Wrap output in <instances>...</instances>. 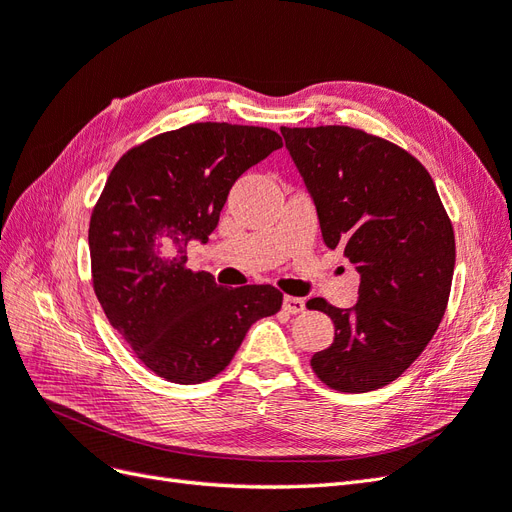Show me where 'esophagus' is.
<instances>
[{"label":"esophagus","mask_w":512,"mask_h":512,"mask_svg":"<svg viewBox=\"0 0 512 512\" xmlns=\"http://www.w3.org/2000/svg\"><path fill=\"white\" fill-rule=\"evenodd\" d=\"M284 309L288 314H301L305 309V301L299 297H284Z\"/></svg>","instance_id":"esophagus-1"}]
</instances>
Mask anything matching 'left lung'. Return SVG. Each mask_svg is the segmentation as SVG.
Wrapping results in <instances>:
<instances>
[{"label": "left lung", "mask_w": 512, "mask_h": 512, "mask_svg": "<svg viewBox=\"0 0 512 512\" xmlns=\"http://www.w3.org/2000/svg\"><path fill=\"white\" fill-rule=\"evenodd\" d=\"M327 247L359 271V301L312 299L335 324L312 356L316 376L342 393L393 382L416 361L446 312L455 271L453 224L425 166L401 147L348 126L282 128Z\"/></svg>", "instance_id": "1"}]
</instances>
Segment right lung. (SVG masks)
Here are the masks:
<instances>
[{
  "instance_id": "obj_1",
  "label": "right lung",
  "mask_w": 512,
  "mask_h": 512,
  "mask_svg": "<svg viewBox=\"0 0 512 512\" xmlns=\"http://www.w3.org/2000/svg\"><path fill=\"white\" fill-rule=\"evenodd\" d=\"M280 147L269 128L190 123L130 149L106 179L89 222L96 297L168 382L218 376L252 324L280 312L273 286L224 288L188 269V245L209 239L235 181Z\"/></svg>"
}]
</instances>
